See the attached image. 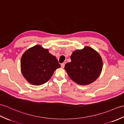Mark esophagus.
<instances>
[{"instance_id":"obj_1","label":"esophagus","mask_w":124,"mask_h":124,"mask_svg":"<svg viewBox=\"0 0 124 124\" xmlns=\"http://www.w3.org/2000/svg\"><path fill=\"white\" fill-rule=\"evenodd\" d=\"M61 68H64V65H65V63H62V64H61Z\"/></svg>"}]
</instances>
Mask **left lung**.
I'll return each instance as SVG.
<instances>
[{"instance_id":"left-lung-1","label":"left lung","mask_w":124,"mask_h":124,"mask_svg":"<svg viewBox=\"0 0 124 124\" xmlns=\"http://www.w3.org/2000/svg\"><path fill=\"white\" fill-rule=\"evenodd\" d=\"M71 62L66 63L64 69L70 79L80 85L93 83L101 73L102 60L100 54L93 48L84 47L73 51L71 55Z\"/></svg>"}]
</instances>
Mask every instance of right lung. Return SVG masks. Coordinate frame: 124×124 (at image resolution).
<instances>
[{
  "mask_svg": "<svg viewBox=\"0 0 124 124\" xmlns=\"http://www.w3.org/2000/svg\"><path fill=\"white\" fill-rule=\"evenodd\" d=\"M60 67L56 57L40 45L28 48L21 57L22 73L33 85H39L47 82L54 72Z\"/></svg>",
  "mask_w": 124,
  "mask_h": 124,
  "instance_id": "right-lung-1",
  "label": "right lung"
}]
</instances>
